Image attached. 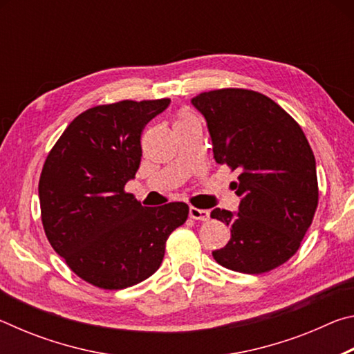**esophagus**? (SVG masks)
Masks as SVG:
<instances>
[{
	"instance_id": "1",
	"label": "esophagus",
	"mask_w": 354,
	"mask_h": 354,
	"mask_svg": "<svg viewBox=\"0 0 354 354\" xmlns=\"http://www.w3.org/2000/svg\"><path fill=\"white\" fill-rule=\"evenodd\" d=\"M189 215H190V218H194V220H201V221L209 220V211H206V209H198V207L192 206L189 209Z\"/></svg>"
}]
</instances>
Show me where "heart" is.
<instances>
[{
	"mask_svg": "<svg viewBox=\"0 0 354 354\" xmlns=\"http://www.w3.org/2000/svg\"><path fill=\"white\" fill-rule=\"evenodd\" d=\"M190 120H195L194 113H190V112H187V111H181V112L178 113V117H176V122H175V124H178V123H185V122H190Z\"/></svg>",
	"mask_w": 354,
	"mask_h": 354,
	"instance_id": "obj_1",
	"label": "heart"
}]
</instances>
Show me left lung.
Returning a JSON list of instances; mask_svg holds the SVG:
<instances>
[{"mask_svg": "<svg viewBox=\"0 0 354 354\" xmlns=\"http://www.w3.org/2000/svg\"><path fill=\"white\" fill-rule=\"evenodd\" d=\"M205 115L214 158L239 173V212L214 209L231 239L212 251L230 270L259 274L297 253L319 206L315 158L299 124L266 95L218 88L192 100Z\"/></svg>", "mask_w": 354, "mask_h": 354, "instance_id": "1", "label": "left lung"}]
</instances>
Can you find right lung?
<instances>
[{"label": "right lung", "mask_w": 354, "mask_h": 354, "mask_svg": "<svg viewBox=\"0 0 354 354\" xmlns=\"http://www.w3.org/2000/svg\"><path fill=\"white\" fill-rule=\"evenodd\" d=\"M169 104L160 98L93 106L45 159L39 198L48 242L98 289H127L151 277L167 239L187 220L185 203L145 207L124 190L139 170L143 128Z\"/></svg>", "instance_id": "1"}]
</instances>
